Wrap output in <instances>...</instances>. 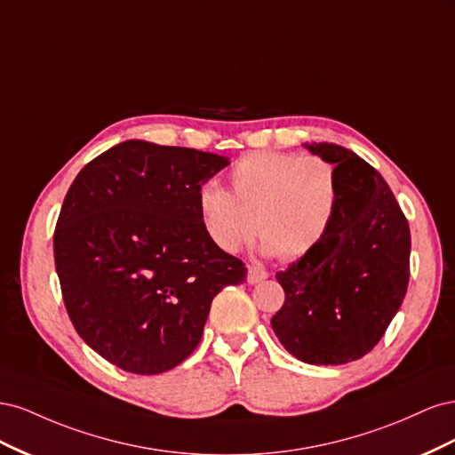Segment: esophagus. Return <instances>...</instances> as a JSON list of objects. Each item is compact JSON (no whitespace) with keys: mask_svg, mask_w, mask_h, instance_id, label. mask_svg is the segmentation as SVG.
Returning a JSON list of instances; mask_svg holds the SVG:
<instances>
[{"mask_svg":"<svg viewBox=\"0 0 455 455\" xmlns=\"http://www.w3.org/2000/svg\"><path fill=\"white\" fill-rule=\"evenodd\" d=\"M267 277H269V273L266 269H261L258 266H251L249 267V275H246V281H249L251 284H256V283L266 281Z\"/></svg>","mask_w":455,"mask_h":455,"instance_id":"34e87169","label":"esophagus"}]
</instances>
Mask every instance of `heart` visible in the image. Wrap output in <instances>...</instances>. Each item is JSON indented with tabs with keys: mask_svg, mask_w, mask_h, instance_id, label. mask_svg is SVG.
Instances as JSON below:
<instances>
[{
	"mask_svg": "<svg viewBox=\"0 0 455 455\" xmlns=\"http://www.w3.org/2000/svg\"><path fill=\"white\" fill-rule=\"evenodd\" d=\"M231 191L204 182L197 194L201 224L224 252H239L258 233L264 252L298 259L309 254L332 226L339 176L330 161L294 151L258 149L229 174Z\"/></svg>",
	"mask_w": 455,
	"mask_h": 455,
	"instance_id": "1",
	"label": "heart"
}]
</instances>
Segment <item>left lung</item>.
Segmentation results:
<instances>
[{"label":"left lung","instance_id":"8db88e82","mask_svg":"<svg viewBox=\"0 0 455 455\" xmlns=\"http://www.w3.org/2000/svg\"><path fill=\"white\" fill-rule=\"evenodd\" d=\"M336 164L339 204L326 237L275 277L284 304L271 326L307 364L361 359L401 309L410 279V228L383 176L351 149L304 144Z\"/></svg>","mask_w":455,"mask_h":455}]
</instances>
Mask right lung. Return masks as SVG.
<instances>
[{"label": "right lung", "mask_w": 455, "mask_h": 455, "mask_svg": "<svg viewBox=\"0 0 455 455\" xmlns=\"http://www.w3.org/2000/svg\"><path fill=\"white\" fill-rule=\"evenodd\" d=\"M228 159L129 140L87 163L54 228L68 316L89 347L131 374H161L199 346L214 296L246 267L211 241L197 194Z\"/></svg>", "instance_id": "obj_1"}]
</instances>
